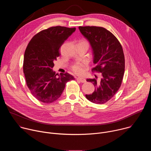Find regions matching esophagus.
<instances>
[{
	"label": "esophagus",
	"instance_id": "esophagus-1",
	"mask_svg": "<svg viewBox=\"0 0 151 151\" xmlns=\"http://www.w3.org/2000/svg\"><path fill=\"white\" fill-rule=\"evenodd\" d=\"M76 79H77L78 81H79L80 82H82V83H85V82H86V79H85V78H83L78 77V78H76Z\"/></svg>",
	"mask_w": 151,
	"mask_h": 151
}]
</instances>
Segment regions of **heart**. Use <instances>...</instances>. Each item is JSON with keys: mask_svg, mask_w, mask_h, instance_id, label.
<instances>
[{"mask_svg": "<svg viewBox=\"0 0 151 151\" xmlns=\"http://www.w3.org/2000/svg\"><path fill=\"white\" fill-rule=\"evenodd\" d=\"M87 68V63L85 62H77L72 66V70L77 75H82Z\"/></svg>", "mask_w": 151, "mask_h": 151, "instance_id": "heart-1", "label": "heart"}]
</instances>
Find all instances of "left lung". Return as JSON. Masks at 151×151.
I'll use <instances>...</instances> for the list:
<instances>
[{"label": "left lung", "instance_id": "obj_1", "mask_svg": "<svg viewBox=\"0 0 151 151\" xmlns=\"http://www.w3.org/2000/svg\"><path fill=\"white\" fill-rule=\"evenodd\" d=\"M79 29L93 50V63L96 66L91 70L102 75L100 82L95 78L87 79L93 83L95 90L85 97L93 103L104 104L114 96L122 83L125 70L122 47L118 39L104 27L79 26Z\"/></svg>", "mask_w": 151, "mask_h": 151}]
</instances>
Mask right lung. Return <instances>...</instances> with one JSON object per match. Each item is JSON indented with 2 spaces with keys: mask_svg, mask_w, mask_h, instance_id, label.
Listing matches in <instances>:
<instances>
[{
  "mask_svg": "<svg viewBox=\"0 0 151 151\" xmlns=\"http://www.w3.org/2000/svg\"><path fill=\"white\" fill-rule=\"evenodd\" d=\"M75 27H51L36 34L26 49L23 72L32 94L39 101L51 103L61 95L66 83L75 78L68 73L55 74L54 61L60 55L59 48Z\"/></svg>",
  "mask_w": 151,
  "mask_h": 151,
  "instance_id": "1",
  "label": "right lung"
}]
</instances>
